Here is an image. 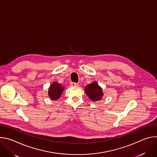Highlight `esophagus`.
<instances>
[{
	"mask_svg": "<svg viewBox=\"0 0 157 157\" xmlns=\"http://www.w3.org/2000/svg\"><path fill=\"white\" fill-rule=\"evenodd\" d=\"M71 86L72 87H76V86H78V84L76 82H71Z\"/></svg>",
	"mask_w": 157,
	"mask_h": 157,
	"instance_id": "esophagus-1",
	"label": "esophagus"
}]
</instances>
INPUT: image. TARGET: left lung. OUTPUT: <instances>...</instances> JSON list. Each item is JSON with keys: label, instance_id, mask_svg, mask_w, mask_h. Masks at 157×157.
<instances>
[{"label": "left lung", "instance_id": "left-lung-1", "mask_svg": "<svg viewBox=\"0 0 157 157\" xmlns=\"http://www.w3.org/2000/svg\"><path fill=\"white\" fill-rule=\"evenodd\" d=\"M84 89L85 93L89 98L94 102L100 101L104 96L102 87L96 81L87 84Z\"/></svg>", "mask_w": 157, "mask_h": 157}]
</instances>
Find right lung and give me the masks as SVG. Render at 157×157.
Segmentation results:
<instances>
[{"mask_svg": "<svg viewBox=\"0 0 157 157\" xmlns=\"http://www.w3.org/2000/svg\"><path fill=\"white\" fill-rule=\"evenodd\" d=\"M64 90V87L61 84L54 81L48 88V96L53 101L58 100Z\"/></svg>", "mask_w": 157, "mask_h": 157, "instance_id": "1", "label": "right lung"}]
</instances>
